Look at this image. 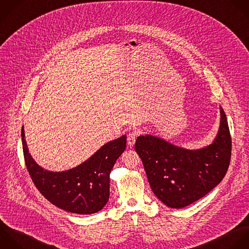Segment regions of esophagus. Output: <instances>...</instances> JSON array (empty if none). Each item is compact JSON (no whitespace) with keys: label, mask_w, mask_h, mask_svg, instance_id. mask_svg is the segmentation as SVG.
Segmentation results:
<instances>
[{"label":"esophagus","mask_w":249,"mask_h":249,"mask_svg":"<svg viewBox=\"0 0 249 249\" xmlns=\"http://www.w3.org/2000/svg\"><path fill=\"white\" fill-rule=\"evenodd\" d=\"M136 139H137V134L136 132H131L128 134L127 136V143L129 146H133L136 142Z\"/></svg>","instance_id":"1"}]
</instances>
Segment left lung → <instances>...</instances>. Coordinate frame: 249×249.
<instances>
[{"label":"left lung","instance_id":"obj_1","mask_svg":"<svg viewBox=\"0 0 249 249\" xmlns=\"http://www.w3.org/2000/svg\"><path fill=\"white\" fill-rule=\"evenodd\" d=\"M220 126L212 144L185 149L151 135L140 136L135 148L150 187L167 207L182 209L211 192L225 177L231 160L228 121L220 107Z\"/></svg>","mask_w":249,"mask_h":249}]
</instances>
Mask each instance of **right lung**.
<instances>
[{
    "instance_id": "1",
    "label": "right lung",
    "mask_w": 249,
    "mask_h": 249,
    "mask_svg": "<svg viewBox=\"0 0 249 249\" xmlns=\"http://www.w3.org/2000/svg\"><path fill=\"white\" fill-rule=\"evenodd\" d=\"M25 164L37 190L57 208L76 214L100 212L109 198V174L126 148V136L104 144L88 160L65 172L38 166L29 153L21 130Z\"/></svg>"
}]
</instances>
